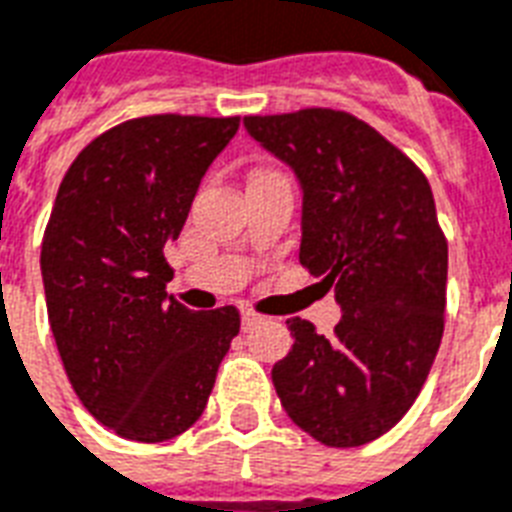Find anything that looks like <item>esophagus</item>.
<instances>
[{"label":"esophagus","instance_id":"esophagus-1","mask_svg":"<svg viewBox=\"0 0 512 512\" xmlns=\"http://www.w3.org/2000/svg\"><path fill=\"white\" fill-rule=\"evenodd\" d=\"M263 322H265L263 314H257V311H252V308H244V311H241V327H244V330H252V327L263 325Z\"/></svg>","mask_w":512,"mask_h":512}]
</instances>
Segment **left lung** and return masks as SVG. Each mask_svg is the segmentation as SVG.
Returning a JSON list of instances; mask_svg holds the SVG:
<instances>
[{
  "label": "left lung",
  "instance_id": "left-lung-1",
  "mask_svg": "<svg viewBox=\"0 0 512 512\" xmlns=\"http://www.w3.org/2000/svg\"><path fill=\"white\" fill-rule=\"evenodd\" d=\"M249 136L303 190L300 263L333 287L330 338L287 319L290 354L271 378L295 424L333 448L365 446L419 397L443 338L448 244L419 166L338 109L244 117Z\"/></svg>",
  "mask_w": 512,
  "mask_h": 512
}]
</instances>
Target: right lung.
<instances>
[{"label":"right lung","mask_w":512,"mask_h":512,"mask_svg":"<svg viewBox=\"0 0 512 512\" xmlns=\"http://www.w3.org/2000/svg\"><path fill=\"white\" fill-rule=\"evenodd\" d=\"M239 117L150 115L96 136L61 179L42 239L48 319L93 419L139 443L193 427L212 395L236 306L190 311L166 295L163 249Z\"/></svg>","instance_id":"1"}]
</instances>
